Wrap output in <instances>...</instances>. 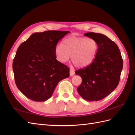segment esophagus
<instances>
[{
	"instance_id": "34e87169",
	"label": "esophagus",
	"mask_w": 135,
	"mask_h": 135,
	"mask_svg": "<svg viewBox=\"0 0 135 135\" xmlns=\"http://www.w3.org/2000/svg\"><path fill=\"white\" fill-rule=\"evenodd\" d=\"M75 75V71H74L72 69H70V76H73Z\"/></svg>"
}]
</instances>
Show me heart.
<instances>
[{
    "mask_svg": "<svg viewBox=\"0 0 135 135\" xmlns=\"http://www.w3.org/2000/svg\"><path fill=\"white\" fill-rule=\"evenodd\" d=\"M62 45L55 48L56 59L66 62L71 56L73 64L79 68H86L94 61L98 50V44L93 38L70 36L65 38Z\"/></svg>",
    "mask_w": 135,
    "mask_h": 135,
    "instance_id": "b5f03b06",
    "label": "heart"
}]
</instances>
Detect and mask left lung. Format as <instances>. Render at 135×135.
Instances as JSON below:
<instances>
[{
  "mask_svg": "<svg viewBox=\"0 0 135 135\" xmlns=\"http://www.w3.org/2000/svg\"><path fill=\"white\" fill-rule=\"evenodd\" d=\"M84 35L97 41L98 50L92 64L75 71L76 75L82 79L78 91L84 100L97 101L117 88L123 68V60L117 45L105 35L87 32Z\"/></svg>",
  "mask_w": 135,
  "mask_h": 135,
  "instance_id": "8db88e82",
  "label": "left lung"
}]
</instances>
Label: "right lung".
Here are the masks:
<instances>
[{"label": "right lung", "mask_w": 135, "mask_h": 135, "mask_svg": "<svg viewBox=\"0 0 135 135\" xmlns=\"http://www.w3.org/2000/svg\"><path fill=\"white\" fill-rule=\"evenodd\" d=\"M69 32H35L19 46L13 62L15 80L18 90L30 100H48L57 83L69 76V68L55 55L57 43Z\"/></svg>", "instance_id": "obj_1"}]
</instances>
